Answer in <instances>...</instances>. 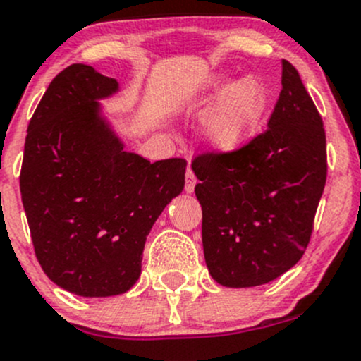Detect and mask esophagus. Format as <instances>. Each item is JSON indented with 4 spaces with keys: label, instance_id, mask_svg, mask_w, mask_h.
<instances>
[{
    "label": "esophagus",
    "instance_id": "obj_1",
    "mask_svg": "<svg viewBox=\"0 0 361 361\" xmlns=\"http://www.w3.org/2000/svg\"><path fill=\"white\" fill-rule=\"evenodd\" d=\"M195 185H196V176L191 169L185 170V192H192L195 191Z\"/></svg>",
    "mask_w": 361,
    "mask_h": 361
}]
</instances>
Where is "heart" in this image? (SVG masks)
<instances>
[{
	"mask_svg": "<svg viewBox=\"0 0 361 361\" xmlns=\"http://www.w3.org/2000/svg\"><path fill=\"white\" fill-rule=\"evenodd\" d=\"M219 100L208 113L203 135L212 149L219 153H235L247 146L269 107V90L255 74H248L233 83L229 76H215L208 83L200 102Z\"/></svg>",
	"mask_w": 361,
	"mask_h": 361,
	"instance_id": "heart-1",
	"label": "heart"
}]
</instances>
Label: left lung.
I'll return each mask as SVG.
<instances>
[{
  "label": "left lung",
  "mask_w": 361,
  "mask_h": 361,
  "mask_svg": "<svg viewBox=\"0 0 361 361\" xmlns=\"http://www.w3.org/2000/svg\"><path fill=\"white\" fill-rule=\"evenodd\" d=\"M191 169L203 254L219 285L257 287L300 261L325 188L326 146L322 116L290 62H281L266 132L235 153L196 156Z\"/></svg>",
  "instance_id": "8db88e82"
}]
</instances>
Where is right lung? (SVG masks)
Returning a JSON list of instances; mask_svg holds the SVG:
<instances>
[{
    "mask_svg": "<svg viewBox=\"0 0 361 361\" xmlns=\"http://www.w3.org/2000/svg\"><path fill=\"white\" fill-rule=\"evenodd\" d=\"M114 78L73 64L51 80L27 126L20 195L44 274L81 297L135 285L151 228L184 189L185 159L125 151L99 100Z\"/></svg>",
    "mask_w": 361,
    "mask_h": 361,
    "instance_id": "add662e5",
    "label": "right lung"
}]
</instances>
